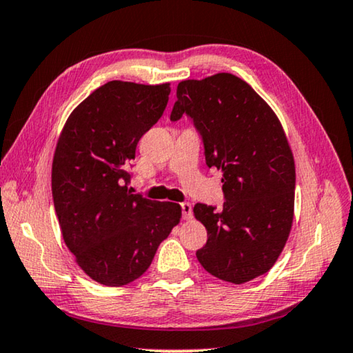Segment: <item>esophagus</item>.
<instances>
[{
  "mask_svg": "<svg viewBox=\"0 0 353 353\" xmlns=\"http://www.w3.org/2000/svg\"><path fill=\"white\" fill-rule=\"evenodd\" d=\"M181 208H182L183 219H191V214H193V210H191V204H190V202H182Z\"/></svg>",
  "mask_w": 353,
  "mask_h": 353,
  "instance_id": "obj_1",
  "label": "esophagus"
}]
</instances>
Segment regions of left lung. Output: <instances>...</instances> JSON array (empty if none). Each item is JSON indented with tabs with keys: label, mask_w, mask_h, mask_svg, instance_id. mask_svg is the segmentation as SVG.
Returning <instances> with one entry per match:
<instances>
[{
	"label": "left lung",
	"mask_w": 353,
	"mask_h": 353,
	"mask_svg": "<svg viewBox=\"0 0 353 353\" xmlns=\"http://www.w3.org/2000/svg\"><path fill=\"white\" fill-rule=\"evenodd\" d=\"M193 119L208 168L223 172V208L196 204L207 229L196 252L207 272L246 283L268 272L288 240L296 166L279 118L248 82L230 73L179 82L171 121Z\"/></svg>",
	"instance_id": "8db88e82"
}]
</instances>
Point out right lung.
Returning <instances> with one entry per match:
<instances>
[{
    "mask_svg": "<svg viewBox=\"0 0 353 353\" xmlns=\"http://www.w3.org/2000/svg\"><path fill=\"white\" fill-rule=\"evenodd\" d=\"M170 83L110 81L71 112L52 159L51 188L63 241L94 282L123 286L146 272L182 218L174 202L132 194L137 143L168 104Z\"/></svg>",
    "mask_w": 353,
    "mask_h": 353,
    "instance_id": "obj_1",
    "label": "right lung"
}]
</instances>
